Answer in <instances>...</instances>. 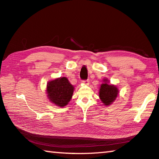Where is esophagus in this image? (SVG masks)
Segmentation results:
<instances>
[{"instance_id": "34e87169", "label": "esophagus", "mask_w": 159, "mask_h": 159, "mask_svg": "<svg viewBox=\"0 0 159 159\" xmlns=\"http://www.w3.org/2000/svg\"><path fill=\"white\" fill-rule=\"evenodd\" d=\"M89 80H82V83H83V84H85V85H88V83H89Z\"/></svg>"}]
</instances>
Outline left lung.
<instances>
[{
	"instance_id": "8db88e82",
	"label": "left lung",
	"mask_w": 159,
	"mask_h": 159,
	"mask_svg": "<svg viewBox=\"0 0 159 159\" xmlns=\"http://www.w3.org/2000/svg\"><path fill=\"white\" fill-rule=\"evenodd\" d=\"M103 82L99 88V97L104 105L109 106L116 99L118 90L116 85L108 84L107 79H104Z\"/></svg>"
}]
</instances>
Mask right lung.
Returning <instances> with one entry per match:
<instances>
[{
  "label": "right lung",
  "instance_id": "add662e5",
  "mask_svg": "<svg viewBox=\"0 0 159 159\" xmlns=\"http://www.w3.org/2000/svg\"><path fill=\"white\" fill-rule=\"evenodd\" d=\"M74 87L66 77L51 80L47 84L48 98L51 102L60 107L67 105L73 95Z\"/></svg>",
  "mask_w": 159,
  "mask_h": 159
}]
</instances>
